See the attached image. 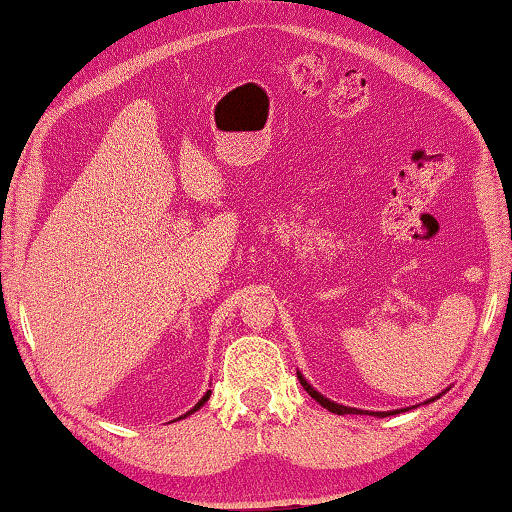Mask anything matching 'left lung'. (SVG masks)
Instances as JSON below:
<instances>
[{"label": "left lung", "instance_id": "obj_1", "mask_svg": "<svg viewBox=\"0 0 512 512\" xmlns=\"http://www.w3.org/2000/svg\"><path fill=\"white\" fill-rule=\"evenodd\" d=\"M297 380H300V384L302 387L306 389V393H309V396L313 398V400H318V403L325 407V410H329V412H334V414H371V416H377V419H382V416H391V414H400V412H407V407L405 410H391V412H366V410H357V407H345V405H341V403H334V400H329V398H325L322 396L320 391H316L311 387L309 382L304 380V375L297 371ZM444 393V391H442ZM442 393H439V396H442ZM439 396H435V398H439ZM435 398H430V400H426V403H432V400Z\"/></svg>", "mask_w": 512, "mask_h": 512}]
</instances>
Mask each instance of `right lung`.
Listing matches in <instances>:
<instances>
[{"label":"right lung","instance_id":"obj_1","mask_svg":"<svg viewBox=\"0 0 512 512\" xmlns=\"http://www.w3.org/2000/svg\"><path fill=\"white\" fill-rule=\"evenodd\" d=\"M208 398H210V391H206V393H203V396H201V400H199V403H196V405L192 407V410H190V412H185L183 416H178V419H185V416H190V414H194L196 410H201V407L208 403Z\"/></svg>","mask_w":512,"mask_h":512}]
</instances>
